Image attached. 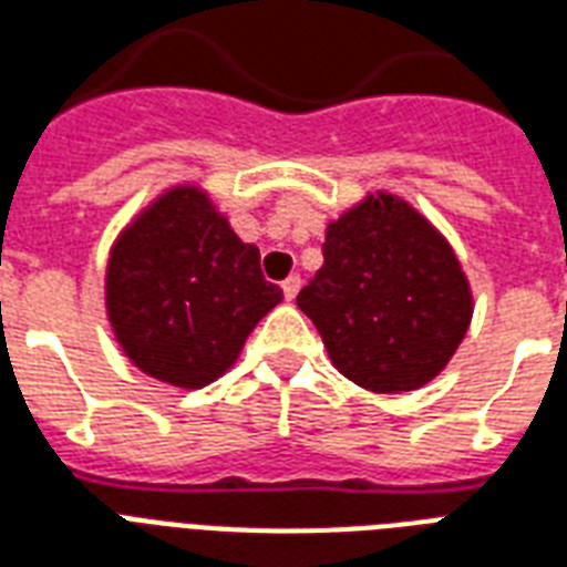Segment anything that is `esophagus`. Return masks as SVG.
Listing matches in <instances>:
<instances>
[{
    "label": "esophagus",
    "mask_w": 567,
    "mask_h": 567,
    "mask_svg": "<svg viewBox=\"0 0 567 567\" xmlns=\"http://www.w3.org/2000/svg\"><path fill=\"white\" fill-rule=\"evenodd\" d=\"M282 291H285V300H293L297 297V291H300V276L291 274L288 279L282 282Z\"/></svg>",
    "instance_id": "obj_1"
}]
</instances>
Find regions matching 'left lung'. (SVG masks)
I'll return each mask as SVG.
<instances>
[{
  "label": "left lung",
  "mask_w": 567,
  "mask_h": 567,
  "mask_svg": "<svg viewBox=\"0 0 567 567\" xmlns=\"http://www.w3.org/2000/svg\"><path fill=\"white\" fill-rule=\"evenodd\" d=\"M297 306L332 365L371 392H410L437 378L473 318L470 282L446 237L386 193L330 223L323 267Z\"/></svg>",
  "instance_id": "left-lung-1"
}]
</instances>
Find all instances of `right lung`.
I'll return each mask as SVG.
<instances>
[{"mask_svg":"<svg viewBox=\"0 0 567 567\" xmlns=\"http://www.w3.org/2000/svg\"><path fill=\"white\" fill-rule=\"evenodd\" d=\"M282 300L244 244L196 187H175L115 240L106 312L136 369L172 386L216 380L246 336Z\"/></svg>","mask_w":567,"mask_h":567,"instance_id":"1","label":"right lung"}]
</instances>
